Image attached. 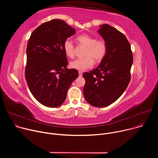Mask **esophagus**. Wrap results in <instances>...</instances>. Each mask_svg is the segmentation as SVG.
<instances>
[{
  "instance_id": "obj_1",
  "label": "esophagus",
  "mask_w": 158,
  "mask_h": 158,
  "mask_svg": "<svg viewBox=\"0 0 158 158\" xmlns=\"http://www.w3.org/2000/svg\"><path fill=\"white\" fill-rule=\"evenodd\" d=\"M79 76L80 77H81V76H82V73L81 72H80V71H79Z\"/></svg>"
}]
</instances>
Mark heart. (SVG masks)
I'll return each mask as SVG.
<instances>
[{
	"label": "heart",
	"mask_w": 158,
	"mask_h": 158,
	"mask_svg": "<svg viewBox=\"0 0 158 158\" xmlns=\"http://www.w3.org/2000/svg\"><path fill=\"white\" fill-rule=\"evenodd\" d=\"M77 40L87 48L84 57L76 59L70 63L71 68L80 71H85L93 66L94 63L93 59L99 62L105 57L107 51V45L104 40H97L96 37L86 34L79 35ZM63 47L67 57L70 58L74 57V45L71 40L66 39L64 42Z\"/></svg>",
	"instance_id": "b5f03b06"
}]
</instances>
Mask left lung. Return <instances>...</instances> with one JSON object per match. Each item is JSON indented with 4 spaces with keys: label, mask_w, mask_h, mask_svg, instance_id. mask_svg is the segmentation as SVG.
Here are the masks:
<instances>
[{
    "label": "left lung",
    "mask_w": 158,
    "mask_h": 158,
    "mask_svg": "<svg viewBox=\"0 0 158 158\" xmlns=\"http://www.w3.org/2000/svg\"><path fill=\"white\" fill-rule=\"evenodd\" d=\"M98 32L107 43V51L96 69L83 73V93L89 104L103 107L115 102L125 91L131 81L133 56L122 32L108 24L102 25Z\"/></svg>",
    "instance_id": "8db88e82"
}]
</instances>
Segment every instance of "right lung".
<instances>
[{"label": "right lung", "mask_w": 158, "mask_h": 158, "mask_svg": "<svg viewBox=\"0 0 158 158\" xmlns=\"http://www.w3.org/2000/svg\"><path fill=\"white\" fill-rule=\"evenodd\" d=\"M75 29L59 19L44 22L36 28L27 46L25 77L34 97L42 104L56 107L65 101L67 90L79 76L68 69L64 42Z\"/></svg>", "instance_id": "1"}]
</instances>
